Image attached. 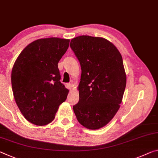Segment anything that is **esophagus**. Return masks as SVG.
Instances as JSON below:
<instances>
[{"label":"esophagus","instance_id":"obj_1","mask_svg":"<svg viewBox=\"0 0 158 158\" xmlns=\"http://www.w3.org/2000/svg\"><path fill=\"white\" fill-rule=\"evenodd\" d=\"M65 86H66V88H67V89H72V84H69V83H68V84H66Z\"/></svg>","mask_w":158,"mask_h":158}]
</instances>
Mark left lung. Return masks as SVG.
Masks as SVG:
<instances>
[{"mask_svg": "<svg viewBox=\"0 0 158 158\" xmlns=\"http://www.w3.org/2000/svg\"><path fill=\"white\" fill-rule=\"evenodd\" d=\"M70 47L81 69L74 114L86 128H102L113 118L123 98L127 77L122 57L111 42L101 37L77 36Z\"/></svg>", "mask_w": 158, "mask_h": 158, "instance_id": "obj_1", "label": "left lung"}]
</instances>
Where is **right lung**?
<instances>
[{
    "label": "right lung",
    "mask_w": 158,
    "mask_h": 158,
    "mask_svg": "<svg viewBox=\"0 0 158 158\" xmlns=\"http://www.w3.org/2000/svg\"><path fill=\"white\" fill-rule=\"evenodd\" d=\"M69 40L41 39L29 44L19 55L12 69L14 98L29 122L44 126L54 119L69 90L60 80L57 64L69 47Z\"/></svg>",
    "instance_id": "obj_1"
}]
</instances>
